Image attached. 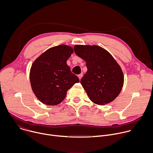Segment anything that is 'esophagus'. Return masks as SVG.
<instances>
[{
  "label": "esophagus",
  "instance_id": "34e87169",
  "mask_svg": "<svg viewBox=\"0 0 153 153\" xmlns=\"http://www.w3.org/2000/svg\"><path fill=\"white\" fill-rule=\"evenodd\" d=\"M82 77H83V74H79V75H78V77H79V79L80 80L82 79Z\"/></svg>",
  "mask_w": 153,
  "mask_h": 153
}]
</instances>
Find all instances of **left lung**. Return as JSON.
I'll return each mask as SVG.
<instances>
[{
    "label": "left lung",
    "mask_w": 153,
    "mask_h": 153,
    "mask_svg": "<svg viewBox=\"0 0 153 153\" xmlns=\"http://www.w3.org/2000/svg\"><path fill=\"white\" fill-rule=\"evenodd\" d=\"M74 50L86 63L88 70L80 83L90 99L100 105L113 102L123 86L120 65L110 53L99 46L76 45Z\"/></svg>",
    "instance_id": "8db88e82"
}]
</instances>
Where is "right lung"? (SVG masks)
Segmentation results:
<instances>
[{
    "mask_svg": "<svg viewBox=\"0 0 153 153\" xmlns=\"http://www.w3.org/2000/svg\"><path fill=\"white\" fill-rule=\"evenodd\" d=\"M73 52L72 47L60 45L49 48L34 61L30 72V83L33 93L42 103L59 104L67 91L79 82L67 64Z\"/></svg>",
    "mask_w": 153,
    "mask_h": 153,
    "instance_id": "1",
    "label": "right lung"
}]
</instances>
